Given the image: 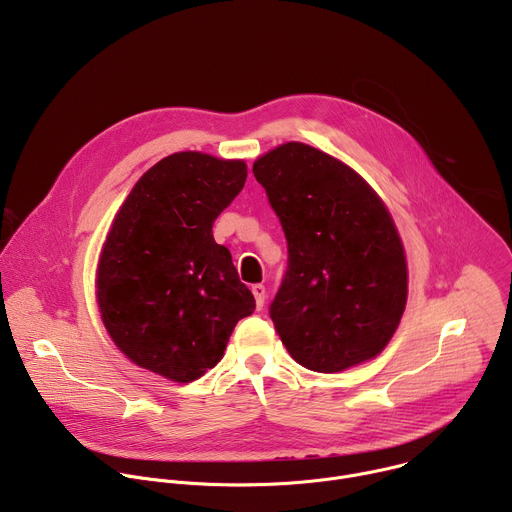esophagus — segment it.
I'll use <instances>...</instances> for the list:
<instances>
[{"label":"esophagus","instance_id":"34e87169","mask_svg":"<svg viewBox=\"0 0 512 512\" xmlns=\"http://www.w3.org/2000/svg\"><path fill=\"white\" fill-rule=\"evenodd\" d=\"M251 291H253V296H255V304H257V308L261 310V308L265 306V298H267L265 285H263V283H255V285L251 287Z\"/></svg>","mask_w":512,"mask_h":512}]
</instances>
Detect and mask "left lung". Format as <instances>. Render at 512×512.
<instances>
[{
  "label": "left lung",
  "instance_id": "1",
  "mask_svg": "<svg viewBox=\"0 0 512 512\" xmlns=\"http://www.w3.org/2000/svg\"><path fill=\"white\" fill-rule=\"evenodd\" d=\"M287 239L269 308L287 352L316 373L381 354L407 304L401 237L379 194L344 162L287 141L253 164Z\"/></svg>",
  "mask_w": 512,
  "mask_h": 512
}]
</instances>
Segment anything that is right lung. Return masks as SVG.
<instances>
[{"instance_id":"add662e5","label":"right lung","mask_w":512,"mask_h":512,"mask_svg":"<svg viewBox=\"0 0 512 512\" xmlns=\"http://www.w3.org/2000/svg\"><path fill=\"white\" fill-rule=\"evenodd\" d=\"M247 164L178 152L145 172L107 233L97 304L117 348L176 383L223 358L255 298L212 225L243 190Z\"/></svg>"}]
</instances>
